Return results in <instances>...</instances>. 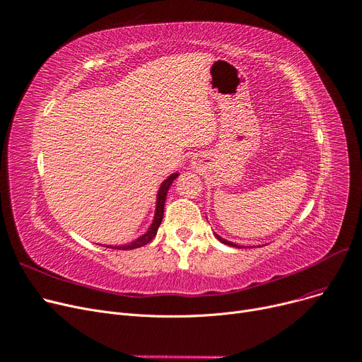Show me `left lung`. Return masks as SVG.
<instances>
[{"mask_svg":"<svg viewBox=\"0 0 362 362\" xmlns=\"http://www.w3.org/2000/svg\"><path fill=\"white\" fill-rule=\"evenodd\" d=\"M215 237L219 240L221 243H223V245H228V246H231V247H238V249H242V247H243V246H238V245H235V243H233V242H228V240H226V238L219 237L218 234H215Z\"/></svg>","mask_w":362,"mask_h":362,"instance_id":"1","label":"left lung"}]
</instances>
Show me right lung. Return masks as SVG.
Wrapping results in <instances>:
<instances>
[{
	"label": "right lung",
	"mask_w": 362,
	"mask_h": 362,
	"mask_svg": "<svg viewBox=\"0 0 362 362\" xmlns=\"http://www.w3.org/2000/svg\"><path fill=\"white\" fill-rule=\"evenodd\" d=\"M177 177H178V174L175 172V174H172L170 177H168V178L162 182V185H160V188H159V192H158L156 211H154V218H153V222H151L150 228L146 231V234L140 235L139 238L134 240V242H131L129 245H125V246H115V247H113V246H107V247L119 249V250H131V249L141 247V246H144V245H147V243L151 242V240L154 238V235H156V233H158V230H159V226H160V222H162V219H163V209H165V200H166L168 190H169L170 184L174 182V180H175Z\"/></svg>",
	"instance_id": "obj_1"
}]
</instances>
